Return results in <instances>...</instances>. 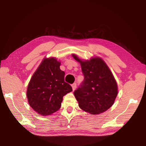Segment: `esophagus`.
Wrapping results in <instances>:
<instances>
[{
    "label": "esophagus",
    "instance_id": "1",
    "mask_svg": "<svg viewBox=\"0 0 146 146\" xmlns=\"http://www.w3.org/2000/svg\"><path fill=\"white\" fill-rule=\"evenodd\" d=\"M71 87H72L73 89V91H75V89L76 88V83H73L72 85H71Z\"/></svg>",
    "mask_w": 146,
    "mask_h": 146
}]
</instances>
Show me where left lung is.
<instances>
[{
    "label": "left lung",
    "mask_w": 146,
    "mask_h": 146,
    "mask_svg": "<svg viewBox=\"0 0 146 146\" xmlns=\"http://www.w3.org/2000/svg\"><path fill=\"white\" fill-rule=\"evenodd\" d=\"M73 57L80 64L84 80L74 95L79 108L91 115L106 111L114 104L118 86L114 76L102 58L98 56L82 60L75 54Z\"/></svg>",
    "instance_id": "left-lung-1"
}]
</instances>
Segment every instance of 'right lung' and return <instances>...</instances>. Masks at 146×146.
Listing matches in <instances>:
<instances>
[{
    "label": "right lung",
    "instance_id": "1",
    "mask_svg": "<svg viewBox=\"0 0 146 146\" xmlns=\"http://www.w3.org/2000/svg\"><path fill=\"white\" fill-rule=\"evenodd\" d=\"M60 62L54 57L44 58L28 84L26 95L29 106L39 115H52L61 107L63 97L72 91L64 81L65 73Z\"/></svg>",
    "mask_w": 146,
    "mask_h": 146
}]
</instances>
